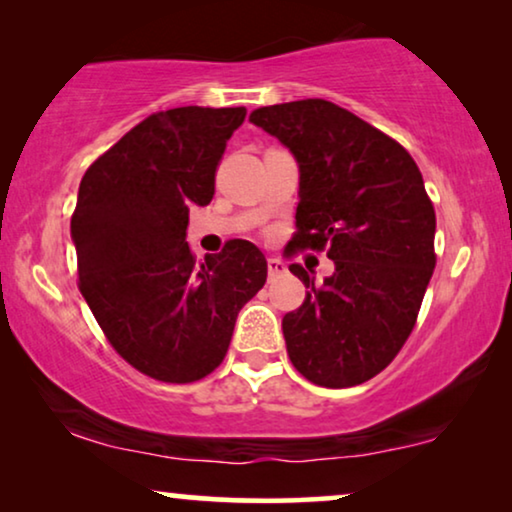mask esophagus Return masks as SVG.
Wrapping results in <instances>:
<instances>
[{"label":"esophagus","instance_id":"1","mask_svg":"<svg viewBox=\"0 0 512 512\" xmlns=\"http://www.w3.org/2000/svg\"><path fill=\"white\" fill-rule=\"evenodd\" d=\"M282 272H286L284 261H279V258H268V275L277 277V275H282Z\"/></svg>","mask_w":512,"mask_h":512}]
</instances>
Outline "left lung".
Wrapping results in <instances>:
<instances>
[{
    "mask_svg": "<svg viewBox=\"0 0 512 512\" xmlns=\"http://www.w3.org/2000/svg\"><path fill=\"white\" fill-rule=\"evenodd\" d=\"M249 121L298 160L291 251H326L335 263L324 284L289 265L310 289L282 319L293 368L328 389L368 382L410 338L436 268L422 172L396 139L319 97L254 109Z\"/></svg>",
    "mask_w": 512,
    "mask_h": 512,
    "instance_id": "obj_1",
    "label": "left lung"
}]
</instances>
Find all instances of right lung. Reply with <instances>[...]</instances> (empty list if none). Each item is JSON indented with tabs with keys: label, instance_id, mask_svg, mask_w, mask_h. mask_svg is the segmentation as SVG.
<instances>
[{
	"label": "right lung",
	"instance_id": "add662e5",
	"mask_svg": "<svg viewBox=\"0 0 512 512\" xmlns=\"http://www.w3.org/2000/svg\"><path fill=\"white\" fill-rule=\"evenodd\" d=\"M247 109L158 111L83 174L72 214L79 291L109 345L158 382L188 384L221 366L235 319L263 289L256 244L226 242L195 261L188 212L214 198L216 167Z\"/></svg>",
	"mask_w": 512,
	"mask_h": 512
}]
</instances>
